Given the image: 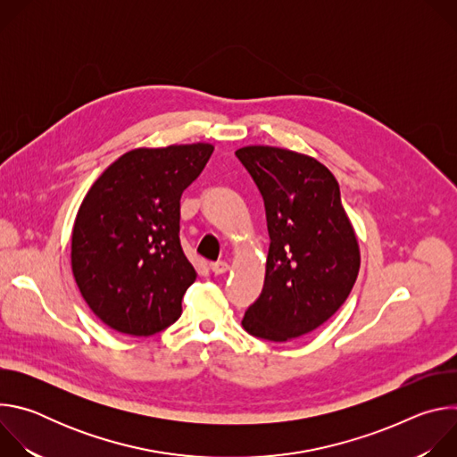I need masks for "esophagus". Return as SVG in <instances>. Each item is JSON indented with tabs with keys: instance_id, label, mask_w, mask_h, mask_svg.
Returning <instances> with one entry per match:
<instances>
[{
	"instance_id": "34e87169",
	"label": "esophagus",
	"mask_w": 457,
	"mask_h": 457,
	"mask_svg": "<svg viewBox=\"0 0 457 457\" xmlns=\"http://www.w3.org/2000/svg\"><path fill=\"white\" fill-rule=\"evenodd\" d=\"M210 270H212L215 275H224V273L229 270V266H228V262H222V260H219V262H212V264H210Z\"/></svg>"
}]
</instances>
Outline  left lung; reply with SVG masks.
<instances>
[{
  "mask_svg": "<svg viewBox=\"0 0 457 457\" xmlns=\"http://www.w3.org/2000/svg\"><path fill=\"white\" fill-rule=\"evenodd\" d=\"M235 155L262 193L271 238L264 287L242 328L287 342L344 305L360 271L358 240L338 180L321 162L275 146H244Z\"/></svg>",
  "mask_w": 457,
  "mask_h": 457,
  "instance_id": "left-lung-1",
  "label": "left lung"
}]
</instances>
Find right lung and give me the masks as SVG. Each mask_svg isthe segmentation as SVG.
Masks as SVG:
<instances>
[{
  "mask_svg": "<svg viewBox=\"0 0 457 457\" xmlns=\"http://www.w3.org/2000/svg\"><path fill=\"white\" fill-rule=\"evenodd\" d=\"M212 154L208 143L136 148L112 162L83 199L72 273L88 307L117 333L152 337L180 316L197 278L179 238L180 195Z\"/></svg>",
  "mask_w": 457,
  "mask_h": 457,
  "instance_id": "1",
  "label": "right lung"
}]
</instances>
